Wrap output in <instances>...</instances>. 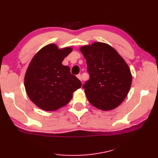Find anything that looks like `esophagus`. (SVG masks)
<instances>
[{"instance_id": "esophagus-1", "label": "esophagus", "mask_w": 158, "mask_h": 158, "mask_svg": "<svg viewBox=\"0 0 158 158\" xmlns=\"http://www.w3.org/2000/svg\"><path fill=\"white\" fill-rule=\"evenodd\" d=\"M76 76H77V78H78L80 80L82 81V77H81V75H80V74H78Z\"/></svg>"}]
</instances>
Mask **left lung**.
Masks as SVG:
<instances>
[{"label": "left lung", "mask_w": 158, "mask_h": 158, "mask_svg": "<svg viewBox=\"0 0 158 158\" xmlns=\"http://www.w3.org/2000/svg\"><path fill=\"white\" fill-rule=\"evenodd\" d=\"M86 59L89 80L85 94L93 106L110 111L120 106L131 89L132 74L125 60L113 47L102 42L80 48Z\"/></svg>", "instance_id": "obj_1"}]
</instances>
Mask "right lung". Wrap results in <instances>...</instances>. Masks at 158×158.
I'll use <instances>...</instances> for the list:
<instances>
[{
    "mask_svg": "<svg viewBox=\"0 0 158 158\" xmlns=\"http://www.w3.org/2000/svg\"><path fill=\"white\" fill-rule=\"evenodd\" d=\"M72 51L69 47L59 49L54 44L47 45L28 66L24 77L26 92L31 101L44 111H55L66 106L82 85L69 66L62 64Z\"/></svg>",
    "mask_w": 158,
    "mask_h": 158,
    "instance_id": "1",
    "label": "right lung"
}]
</instances>
